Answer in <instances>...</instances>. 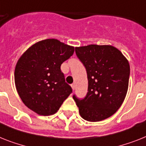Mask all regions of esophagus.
<instances>
[{
    "instance_id": "obj_1",
    "label": "esophagus",
    "mask_w": 146,
    "mask_h": 146,
    "mask_svg": "<svg viewBox=\"0 0 146 146\" xmlns=\"http://www.w3.org/2000/svg\"><path fill=\"white\" fill-rule=\"evenodd\" d=\"M71 87H72V89H73V90H75V88H76L75 84H71Z\"/></svg>"
}]
</instances>
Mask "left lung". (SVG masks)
<instances>
[{"label":"left lung","mask_w":146,"mask_h":146,"mask_svg":"<svg viewBox=\"0 0 146 146\" xmlns=\"http://www.w3.org/2000/svg\"><path fill=\"white\" fill-rule=\"evenodd\" d=\"M87 71L88 93L79 100L73 95L79 113L89 122H99L117 112L125 98L130 76L128 61L111 45L90 44L75 48Z\"/></svg>","instance_id":"8db88e82"}]
</instances>
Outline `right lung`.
<instances>
[{"mask_svg": "<svg viewBox=\"0 0 146 146\" xmlns=\"http://www.w3.org/2000/svg\"><path fill=\"white\" fill-rule=\"evenodd\" d=\"M73 52V46L50 38L35 43L21 56L15 69V83L27 107L42 116L57 112L72 93L61 65Z\"/></svg>", "mask_w": 146, "mask_h": 146, "instance_id": "1", "label": "right lung"}]
</instances>
